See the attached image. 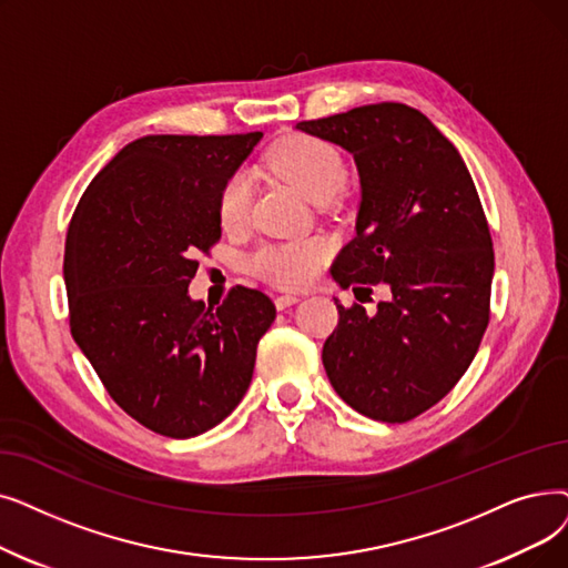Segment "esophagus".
Here are the masks:
<instances>
[{
  "instance_id": "obj_1",
  "label": "esophagus",
  "mask_w": 568,
  "mask_h": 568,
  "mask_svg": "<svg viewBox=\"0 0 568 568\" xmlns=\"http://www.w3.org/2000/svg\"><path fill=\"white\" fill-rule=\"evenodd\" d=\"M297 302H300L297 294H278V297H276V308H278V311H285L287 306L297 304Z\"/></svg>"
}]
</instances>
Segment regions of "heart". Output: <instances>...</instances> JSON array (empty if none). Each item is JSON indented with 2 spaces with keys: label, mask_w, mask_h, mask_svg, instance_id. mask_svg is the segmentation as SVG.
<instances>
[{
  "label": "heart",
  "mask_w": 568,
  "mask_h": 568,
  "mask_svg": "<svg viewBox=\"0 0 568 568\" xmlns=\"http://www.w3.org/2000/svg\"><path fill=\"white\" fill-rule=\"evenodd\" d=\"M271 166L278 176L297 185L308 200L325 204L348 179V166L336 148L317 136H290L271 153ZM253 176L248 171H234L217 194V217L227 232H239L248 225L253 213ZM329 255L323 239L262 243L253 251L248 264L255 276L281 287L308 285L320 264Z\"/></svg>",
  "instance_id": "heart-1"
}]
</instances>
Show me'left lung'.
Wrapping results in <instances>:
<instances>
[{"label": "left lung", "instance_id": "left-lung-1", "mask_svg": "<svg viewBox=\"0 0 568 568\" xmlns=\"http://www.w3.org/2000/svg\"><path fill=\"white\" fill-rule=\"evenodd\" d=\"M297 128L353 153L357 236L332 276L357 294L385 283L378 311L338 308L323 364L338 397L381 423L438 404L474 362L489 323L495 248L471 174L427 115L397 102L357 106Z\"/></svg>", "mask_w": 568, "mask_h": 568}]
</instances>
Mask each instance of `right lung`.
Instances as JSON below:
<instances>
[{
    "instance_id": "1",
    "label": "right lung",
    "mask_w": 568,
    "mask_h": 568,
    "mask_svg": "<svg viewBox=\"0 0 568 568\" xmlns=\"http://www.w3.org/2000/svg\"><path fill=\"white\" fill-rule=\"evenodd\" d=\"M260 139L141 136L92 179L71 215V336L111 399L169 438L204 434L239 406L276 317L262 290L234 285L217 308L187 294L196 257L220 241V187Z\"/></svg>"
}]
</instances>
